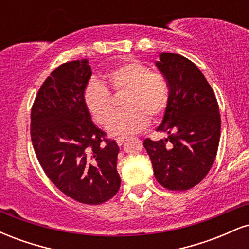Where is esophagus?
I'll use <instances>...</instances> for the list:
<instances>
[{"mask_svg": "<svg viewBox=\"0 0 249 249\" xmlns=\"http://www.w3.org/2000/svg\"><path fill=\"white\" fill-rule=\"evenodd\" d=\"M125 139H126V137H118V138H116V142L119 145V146H122L123 142H125Z\"/></svg>", "mask_w": 249, "mask_h": 249, "instance_id": "34e87169", "label": "esophagus"}]
</instances>
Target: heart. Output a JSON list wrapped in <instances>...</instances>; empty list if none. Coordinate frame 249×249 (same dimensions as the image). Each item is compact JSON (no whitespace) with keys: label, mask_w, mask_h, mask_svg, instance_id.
Returning <instances> with one entry per match:
<instances>
[{"label":"heart","mask_w":249,"mask_h":249,"mask_svg":"<svg viewBox=\"0 0 249 249\" xmlns=\"http://www.w3.org/2000/svg\"><path fill=\"white\" fill-rule=\"evenodd\" d=\"M113 92L125 91L123 107L108 125L111 134H132L146 127L148 119L162 115L170 99V88L165 76L150 71L147 65L138 61H126L107 70L103 75ZM83 101L92 118L99 125H107L115 113L112 99L107 87L92 78L85 85Z\"/></svg>","instance_id":"b5f03b06"}]
</instances>
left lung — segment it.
<instances>
[{
  "mask_svg": "<svg viewBox=\"0 0 249 249\" xmlns=\"http://www.w3.org/2000/svg\"><path fill=\"white\" fill-rule=\"evenodd\" d=\"M156 65L170 88V99L157 131L158 142L146 138V148L157 181L171 191H186L210 172L220 141L219 105L212 88L193 62L178 53H161ZM170 141L173 146L168 148Z\"/></svg>",
  "mask_w": 249,
  "mask_h": 249,
  "instance_id": "obj_1",
  "label": "left lung"
}]
</instances>
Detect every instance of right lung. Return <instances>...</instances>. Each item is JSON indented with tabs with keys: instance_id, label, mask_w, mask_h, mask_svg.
<instances>
[{
	"instance_id": "add662e5",
	"label": "right lung",
	"mask_w": 249,
	"mask_h": 249,
	"mask_svg": "<svg viewBox=\"0 0 249 249\" xmlns=\"http://www.w3.org/2000/svg\"><path fill=\"white\" fill-rule=\"evenodd\" d=\"M91 73L88 59L53 70L31 107L30 134L37 159L53 184L76 201L99 205L121 187L119 147L93 124L83 101Z\"/></svg>"
}]
</instances>
